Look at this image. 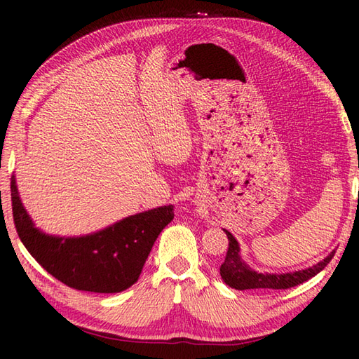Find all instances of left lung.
I'll list each match as a JSON object with an SVG mask.
<instances>
[{"instance_id":"8db88e82","label":"left lung","mask_w":359,"mask_h":359,"mask_svg":"<svg viewBox=\"0 0 359 359\" xmlns=\"http://www.w3.org/2000/svg\"><path fill=\"white\" fill-rule=\"evenodd\" d=\"M228 238V250L224 264L220 265V276H222L226 285L236 290H251V288H273V290H282L290 288L302 284V282L309 280L310 278L316 276L319 271H323L327 264L332 261L334 256V251L327 256L324 261L318 262L316 265L310 266L306 270L293 271V273H284V274H270V273H257L251 270L250 266L242 261L241 257V248L238 241L234 236L224 230Z\"/></svg>"}]
</instances>
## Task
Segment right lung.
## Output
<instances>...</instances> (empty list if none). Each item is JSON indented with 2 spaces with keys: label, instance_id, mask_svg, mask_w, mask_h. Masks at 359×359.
Instances as JSON below:
<instances>
[{
  "label": "right lung",
  "instance_id": "1",
  "mask_svg": "<svg viewBox=\"0 0 359 359\" xmlns=\"http://www.w3.org/2000/svg\"><path fill=\"white\" fill-rule=\"evenodd\" d=\"M13 222L35 261L67 287L93 293H118L139 279L158 234L174 219V207H158L125 217L102 231L58 238L35 228L11 182Z\"/></svg>",
  "mask_w": 359,
  "mask_h": 359
}]
</instances>
